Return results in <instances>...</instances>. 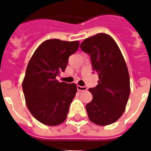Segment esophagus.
Masks as SVG:
<instances>
[{
	"label": "esophagus",
	"mask_w": 151,
	"mask_h": 151,
	"mask_svg": "<svg viewBox=\"0 0 151 151\" xmlns=\"http://www.w3.org/2000/svg\"><path fill=\"white\" fill-rule=\"evenodd\" d=\"M77 89L78 91H86L87 90V87H85V86H80V85H77Z\"/></svg>",
	"instance_id": "34e87169"
}]
</instances>
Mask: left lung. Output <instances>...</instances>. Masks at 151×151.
<instances>
[{
  "label": "left lung",
  "instance_id": "left-lung-1",
  "mask_svg": "<svg viewBox=\"0 0 151 151\" xmlns=\"http://www.w3.org/2000/svg\"><path fill=\"white\" fill-rule=\"evenodd\" d=\"M80 47L91 57L98 85L89 88L93 99L86 104L88 118L98 125L115 122L124 113L130 94L129 71L116 41L99 33L86 38Z\"/></svg>",
  "mask_w": 151,
  "mask_h": 151
}]
</instances>
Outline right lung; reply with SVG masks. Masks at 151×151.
<instances>
[{"label": "right lung", "instance_id": "add662e5", "mask_svg": "<svg viewBox=\"0 0 151 151\" xmlns=\"http://www.w3.org/2000/svg\"><path fill=\"white\" fill-rule=\"evenodd\" d=\"M78 41L49 39L36 49L29 60L22 82L26 105L31 114L47 125L65 121L77 92L74 83L56 79L65 71L69 57L77 51Z\"/></svg>", "mask_w": 151, "mask_h": 151}]
</instances>
